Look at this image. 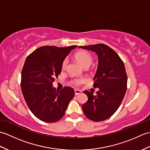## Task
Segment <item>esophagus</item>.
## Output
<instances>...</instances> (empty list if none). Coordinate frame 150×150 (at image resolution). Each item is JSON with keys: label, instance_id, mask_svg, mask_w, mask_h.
<instances>
[{"label": "esophagus", "instance_id": "34e87169", "mask_svg": "<svg viewBox=\"0 0 150 150\" xmlns=\"http://www.w3.org/2000/svg\"><path fill=\"white\" fill-rule=\"evenodd\" d=\"M82 93V91L80 90H78V89H76V90H75V95H79Z\"/></svg>", "mask_w": 150, "mask_h": 150}]
</instances>
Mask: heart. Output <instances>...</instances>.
Listing matches in <instances>:
<instances>
[{"label":"heart","mask_w":150,"mask_h":150,"mask_svg":"<svg viewBox=\"0 0 150 150\" xmlns=\"http://www.w3.org/2000/svg\"><path fill=\"white\" fill-rule=\"evenodd\" d=\"M75 59L81 64V65L84 68H87L90 66L92 62H93V58L90 53L84 52V51H80L75 54ZM68 60L67 59H64L63 60L62 64V68L65 69L66 68ZM85 82V79L84 78H80L75 79L74 81H72V84L75 86H78Z\"/></svg>","instance_id":"heart-1"}]
</instances>
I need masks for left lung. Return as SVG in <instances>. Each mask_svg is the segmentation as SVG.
Masks as SVG:
<instances>
[{
    "mask_svg": "<svg viewBox=\"0 0 150 150\" xmlns=\"http://www.w3.org/2000/svg\"><path fill=\"white\" fill-rule=\"evenodd\" d=\"M96 53L98 64L93 80L97 95L88 90L84 93L88 97L82 105L87 118L95 122L103 121L115 113L122 103L127 89V74L124 62L110 47L103 44L79 46Z\"/></svg>",
    "mask_w": 150,
    "mask_h": 150,
    "instance_id": "8db88e82",
    "label": "left lung"
}]
</instances>
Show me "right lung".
Returning a JSON list of instances; mask_svg holds the SVG:
<instances>
[{"mask_svg":"<svg viewBox=\"0 0 150 150\" xmlns=\"http://www.w3.org/2000/svg\"><path fill=\"white\" fill-rule=\"evenodd\" d=\"M77 47L42 46L25 60L21 73L22 94L31 112L44 122H55L61 119L74 97L72 88L59 91L53 82L62 71L63 60Z\"/></svg>","mask_w":150,"mask_h":150,"instance_id":"add662e5","label":"right lung"}]
</instances>
